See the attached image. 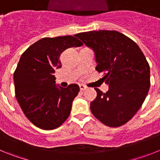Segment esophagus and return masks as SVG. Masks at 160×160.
I'll list each match as a JSON object with an SVG mask.
<instances>
[{
	"label": "esophagus",
	"instance_id": "esophagus-1",
	"mask_svg": "<svg viewBox=\"0 0 160 160\" xmlns=\"http://www.w3.org/2000/svg\"><path fill=\"white\" fill-rule=\"evenodd\" d=\"M79 87H80V90H85L87 89V87H85L84 85H79Z\"/></svg>",
	"mask_w": 160,
	"mask_h": 160
}]
</instances>
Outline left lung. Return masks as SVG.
Segmentation results:
<instances>
[{"instance_id": "left-lung-1", "label": "left lung", "mask_w": 160, "mask_h": 160, "mask_svg": "<svg viewBox=\"0 0 160 160\" xmlns=\"http://www.w3.org/2000/svg\"><path fill=\"white\" fill-rule=\"evenodd\" d=\"M95 53L96 70L103 73L109 90L99 89L90 111L106 126L127 123L142 107L150 88V66L143 53L131 38L115 30L79 32L75 35Z\"/></svg>"}]
</instances>
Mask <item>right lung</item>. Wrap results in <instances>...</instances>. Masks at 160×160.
I'll list each match as a JSON object with an SVG mask.
<instances>
[{"label":"right lung","mask_w":160,"mask_h":160,"mask_svg":"<svg viewBox=\"0 0 160 160\" xmlns=\"http://www.w3.org/2000/svg\"><path fill=\"white\" fill-rule=\"evenodd\" d=\"M82 46L73 36L44 38L31 45L20 58L13 73L15 95L26 118L38 128L53 130L70 116L78 85L55 86L53 73L62 67L61 53Z\"/></svg>","instance_id":"right-lung-1"}]
</instances>
